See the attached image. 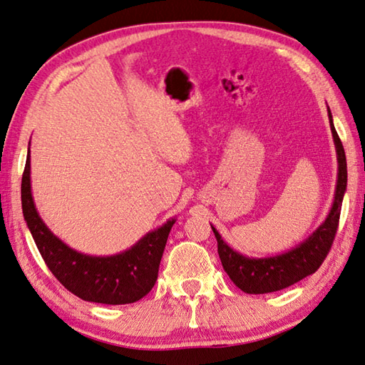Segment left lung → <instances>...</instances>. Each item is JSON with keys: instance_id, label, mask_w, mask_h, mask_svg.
I'll return each mask as SVG.
<instances>
[{"instance_id": "left-lung-1", "label": "left lung", "mask_w": 365, "mask_h": 365, "mask_svg": "<svg viewBox=\"0 0 365 365\" xmlns=\"http://www.w3.org/2000/svg\"><path fill=\"white\" fill-rule=\"evenodd\" d=\"M328 116L334 145H336L337 153V184L336 192H334V202L329 214L326 215L323 224L319 225L306 241H302L301 244L294 245L293 249H289L284 252V254L276 257L254 258L245 257L240 254V252L233 250L224 240H222L217 230L211 225L215 240H217V252L222 266H224V269L230 276V279L233 280V284L237 288H241L244 293L264 294L292 287L296 282L310 276V274H314L324 262L326 255L329 254L332 241L334 237H336V232L339 227L341 202H344L348 176L344 145H341L336 128H334L329 107Z\"/></svg>"}]
</instances>
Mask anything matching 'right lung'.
Wrapping results in <instances>:
<instances>
[{
	"mask_svg": "<svg viewBox=\"0 0 365 365\" xmlns=\"http://www.w3.org/2000/svg\"><path fill=\"white\" fill-rule=\"evenodd\" d=\"M31 155L21 178V210L33 240L51 274L80 299L88 302L132 304L151 292L158 280L160 258L176 219L146 233L121 254L94 257L73 250L50 232L36 210L31 193Z\"/></svg>",
	"mask_w": 365,
	"mask_h": 365,
	"instance_id": "obj_1",
	"label": "right lung"
}]
</instances>
